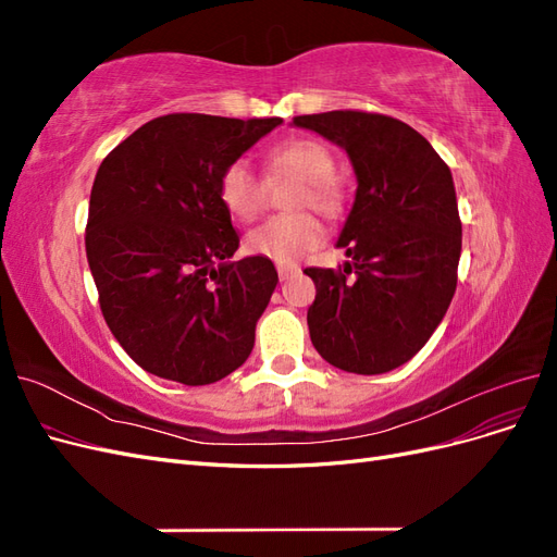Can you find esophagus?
<instances>
[{"label": "esophagus", "mask_w": 557, "mask_h": 557, "mask_svg": "<svg viewBox=\"0 0 557 557\" xmlns=\"http://www.w3.org/2000/svg\"><path fill=\"white\" fill-rule=\"evenodd\" d=\"M276 269H278V278L281 281H288V278L299 274V267L297 264H278Z\"/></svg>", "instance_id": "esophagus-1"}]
</instances>
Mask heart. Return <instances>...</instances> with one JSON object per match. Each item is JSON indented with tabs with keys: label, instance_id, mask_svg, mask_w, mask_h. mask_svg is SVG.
Wrapping results in <instances>:
<instances>
[{
	"label": "heart",
	"instance_id": "heart-1",
	"mask_svg": "<svg viewBox=\"0 0 557 557\" xmlns=\"http://www.w3.org/2000/svg\"><path fill=\"white\" fill-rule=\"evenodd\" d=\"M332 150L311 137H290L264 153V178L274 181L293 176L301 185L293 197L295 209L313 207L323 215H339L346 205L342 181L334 176ZM267 183L250 170L246 160H232L218 178V199L223 209L239 223L256 221L264 207ZM325 239V227L309 211H295L269 218L246 237L252 256H262L278 264H293L315 250Z\"/></svg>",
	"mask_w": 557,
	"mask_h": 557
}]
</instances>
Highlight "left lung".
Here are the masks:
<instances>
[{
	"instance_id": "8db88e82",
	"label": "left lung",
	"mask_w": 557,
	"mask_h": 557,
	"mask_svg": "<svg viewBox=\"0 0 557 557\" xmlns=\"http://www.w3.org/2000/svg\"><path fill=\"white\" fill-rule=\"evenodd\" d=\"M342 146L358 193L336 246L352 262L307 267L315 350L350 374H385L428 344L458 285L462 223L448 164L397 117L327 111L293 117ZM348 273L357 278L347 281Z\"/></svg>"
}]
</instances>
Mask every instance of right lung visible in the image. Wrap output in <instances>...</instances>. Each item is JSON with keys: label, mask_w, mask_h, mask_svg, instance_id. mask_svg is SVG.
<instances>
[{"label": "right lung", "mask_w": 557, "mask_h": 557, "mask_svg": "<svg viewBox=\"0 0 557 557\" xmlns=\"http://www.w3.org/2000/svg\"><path fill=\"white\" fill-rule=\"evenodd\" d=\"M281 123L160 115L99 164L86 256L109 330L148 374L209 385L250 356L278 274L262 256L230 262L239 234L218 178Z\"/></svg>", "instance_id": "add662e5"}]
</instances>
